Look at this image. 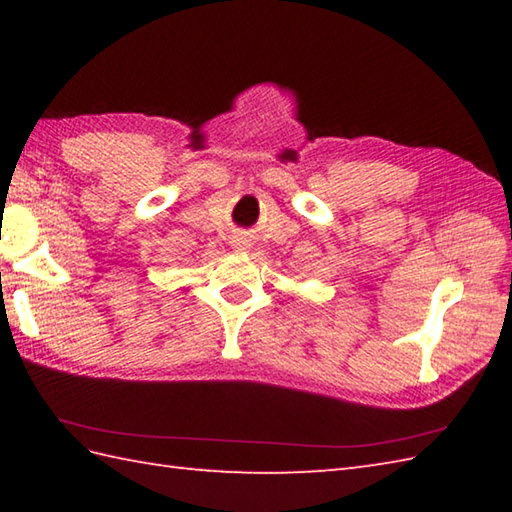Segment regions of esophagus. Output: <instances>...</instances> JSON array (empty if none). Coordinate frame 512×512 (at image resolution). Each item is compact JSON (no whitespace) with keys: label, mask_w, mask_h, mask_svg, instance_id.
I'll use <instances>...</instances> for the list:
<instances>
[{"label":"esophagus","mask_w":512,"mask_h":512,"mask_svg":"<svg viewBox=\"0 0 512 512\" xmlns=\"http://www.w3.org/2000/svg\"><path fill=\"white\" fill-rule=\"evenodd\" d=\"M235 248L237 250H246V248H250V244H248V239H237V242H235Z\"/></svg>","instance_id":"obj_1"}]
</instances>
